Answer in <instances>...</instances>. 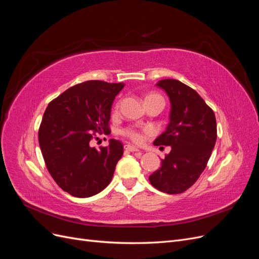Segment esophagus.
<instances>
[{
  "label": "esophagus",
  "instance_id": "esophagus-1",
  "mask_svg": "<svg viewBox=\"0 0 259 259\" xmlns=\"http://www.w3.org/2000/svg\"><path fill=\"white\" fill-rule=\"evenodd\" d=\"M124 149H125V150H126V151H128V152H137V151H139L136 147L131 146V145H125V146H124Z\"/></svg>",
  "mask_w": 259,
  "mask_h": 259
}]
</instances>
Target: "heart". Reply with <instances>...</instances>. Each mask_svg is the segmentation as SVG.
I'll list each match as a JSON object with an SVG mask.
<instances>
[{"mask_svg":"<svg viewBox=\"0 0 259 259\" xmlns=\"http://www.w3.org/2000/svg\"><path fill=\"white\" fill-rule=\"evenodd\" d=\"M154 99H160V100H163V98L159 95V94L156 93H149L146 95L145 97V103H147V101L149 100H154ZM120 108V101H117V103L115 104L114 106V112H117V110H119ZM122 134L127 137L128 139H131L133 143L135 144H140L144 140V134L140 131L134 128V127H126L124 128L122 131Z\"/></svg>","mask_w":259,"mask_h":259,"instance_id":"obj_1","label":"heart"}]
</instances>
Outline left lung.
Listing matches in <instances>:
<instances>
[{
    "mask_svg": "<svg viewBox=\"0 0 259 259\" xmlns=\"http://www.w3.org/2000/svg\"><path fill=\"white\" fill-rule=\"evenodd\" d=\"M156 85L170 100L166 131L154 146H170L161 167L149 176L150 184L168 194L185 192L197 182L213 151L217 126L214 111L199 94L178 80H161Z\"/></svg>",
    "mask_w": 259,
    "mask_h": 259,
    "instance_id": "1",
    "label": "left lung"
}]
</instances>
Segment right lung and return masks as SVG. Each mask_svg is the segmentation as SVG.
<instances>
[{
	"mask_svg": "<svg viewBox=\"0 0 259 259\" xmlns=\"http://www.w3.org/2000/svg\"><path fill=\"white\" fill-rule=\"evenodd\" d=\"M124 83L86 81L68 89L49 104L38 128V144L51 176L62 190L89 198L110 184L123 145L91 147L99 134H109L111 107Z\"/></svg>",
	"mask_w": 259,
	"mask_h": 259,
	"instance_id": "obj_1",
	"label": "right lung"
}]
</instances>
